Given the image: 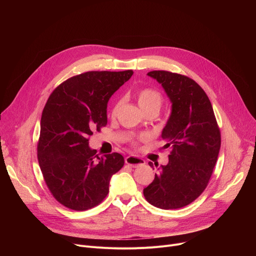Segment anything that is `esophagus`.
Returning a JSON list of instances; mask_svg holds the SVG:
<instances>
[{"instance_id":"34e87169","label":"esophagus","mask_w":256,"mask_h":256,"mask_svg":"<svg viewBox=\"0 0 256 256\" xmlns=\"http://www.w3.org/2000/svg\"><path fill=\"white\" fill-rule=\"evenodd\" d=\"M124 160H126V164H128L132 167H138V166L145 164V160L143 158H141L137 156H132V154L126 156Z\"/></svg>"}]
</instances>
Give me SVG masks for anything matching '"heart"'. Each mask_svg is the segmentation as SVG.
Wrapping results in <instances>:
<instances>
[{
	"label": "heart",
	"instance_id": "b5f03b06",
	"mask_svg": "<svg viewBox=\"0 0 256 256\" xmlns=\"http://www.w3.org/2000/svg\"><path fill=\"white\" fill-rule=\"evenodd\" d=\"M137 102L142 111L145 113L150 110H160L163 102V96L160 91L154 88H143L137 93ZM119 108V102H116L111 111L112 116L116 115ZM144 138V137H143Z\"/></svg>",
	"mask_w": 256,
	"mask_h": 256
}]
</instances>
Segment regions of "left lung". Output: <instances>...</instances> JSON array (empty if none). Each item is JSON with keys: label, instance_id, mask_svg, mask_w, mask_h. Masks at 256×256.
<instances>
[{"label": "left lung", "instance_id": "obj_1", "mask_svg": "<svg viewBox=\"0 0 256 256\" xmlns=\"http://www.w3.org/2000/svg\"><path fill=\"white\" fill-rule=\"evenodd\" d=\"M147 74L163 86L172 102L162 132V150L171 152L168 164L158 168L143 194L158 208H180L198 198L210 182L221 146L220 128L206 93L194 80L166 70Z\"/></svg>", "mask_w": 256, "mask_h": 256}]
</instances>
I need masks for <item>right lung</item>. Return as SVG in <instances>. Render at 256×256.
I'll use <instances>...</instances> for the list:
<instances>
[{
  "label": "right lung",
  "instance_id": "add662e5",
  "mask_svg": "<svg viewBox=\"0 0 256 256\" xmlns=\"http://www.w3.org/2000/svg\"><path fill=\"white\" fill-rule=\"evenodd\" d=\"M132 74L87 72L66 80L50 96L40 121L37 158L48 190L64 206H96L109 193L113 174L122 168V156H98L89 147V137L106 126L108 102Z\"/></svg>",
  "mask_w": 256,
  "mask_h": 256
}]
</instances>
